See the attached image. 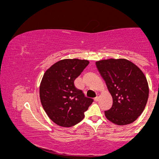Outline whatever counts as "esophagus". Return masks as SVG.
Segmentation results:
<instances>
[{
  "instance_id": "obj_1",
  "label": "esophagus",
  "mask_w": 159,
  "mask_h": 159,
  "mask_svg": "<svg viewBox=\"0 0 159 159\" xmlns=\"http://www.w3.org/2000/svg\"><path fill=\"white\" fill-rule=\"evenodd\" d=\"M99 98H100V96L97 94V97H96L94 98V101H95V102H98V101H99Z\"/></svg>"
}]
</instances>
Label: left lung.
Segmentation results:
<instances>
[{
  "label": "left lung",
  "mask_w": 159,
  "mask_h": 159,
  "mask_svg": "<svg viewBox=\"0 0 159 159\" xmlns=\"http://www.w3.org/2000/svg\"><path fill=\"white\" fill-rule=\"evenodd\" d=\"M96 65L113 99L111 108L104 111L105 117L117 125L135 121L148 98L146 75L135 64L124 58L98 60Z\"/></svg>",
  "instance_id": "left-lung-1"
}]
</instances>
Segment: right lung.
I'll list each match as a JSON object with an SVG mask.
<instances>
[{"mask_svg": "<svg viewBox=\"0 0 159 159\" xmlns=\"http://www.w3.org/2000/svg\"><path fill=\"white\" fill-rule=\"evenodd\" d=\"M89 63L87 60L64 59L44 73L39 86L40 102L49 118L59 126L69 127L79 123L92 104L93 100L85 97L74 85Z\"/></svg>", "mask_w": 159, "mask_h": 159, "instance_id": "right-lung-1", "label": "right lung"}]
</instances>
